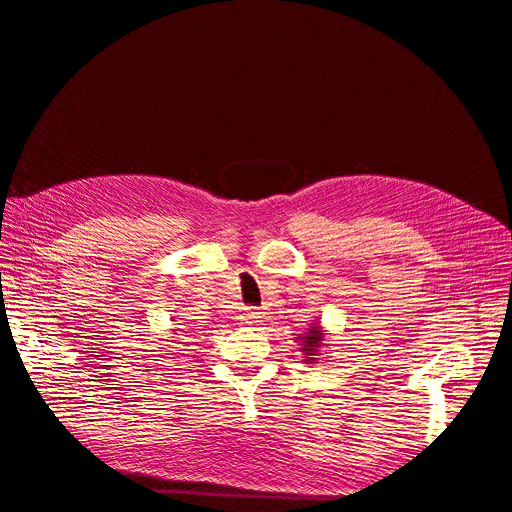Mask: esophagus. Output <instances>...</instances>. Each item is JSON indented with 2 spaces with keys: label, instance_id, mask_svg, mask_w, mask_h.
<instances>
[{
  "label": "esophagus",
  "instance_id": "34e87169",
  "mask_svg": "<svg viewBox=\"0 0 512 512\" xmlns=\"http://www.w3.org/2000/svg\"><path fill=\"white\" fill-rule=\"evenodd\" d=\"M257 318H259V312L255 310V307H246L244 314L240 316V320H242L244 325H253V323H257Z\"/></svg>",
  "mask_w": 512,
  "mask_h": 512
}]
</instances>
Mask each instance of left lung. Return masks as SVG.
<instances>
[{
	"instance_id": "left-lung-1",
	"label": "left lung",
	"mask_w": 512,
	"mask_h": 512,
	"mask_svg": "<svg viewBox=\"0 0 512 512\" xmlns=\"http://www.w3.org/2000/svg\"><path fill=\"white\" fill-rule=\"evenodd\" d=\"M299 342H301V351L305 353V362H314L316 358V351L320 349V342H323V329H320L318 325H314L312 329H307V334H303L301 338H299Z\"/></svg>"
}]
</instances>
